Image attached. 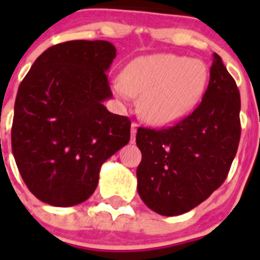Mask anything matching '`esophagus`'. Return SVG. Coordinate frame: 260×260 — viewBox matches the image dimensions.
I'll return each instance as SVG.
<instances>
[{
	"instance_id": "obj_1",
	"label": "esophagus",
	"mask_w": 260,
	"mask_h": 260,
	"mask_svg": "<svg viewBox=\"0 0 260 260\" xmlns=\"http://www.w3.org/2000/svg\"><path fill=\"white\" fill-rule=\"evenodd\" d=\"M137 128H138V123L133 122L132 123V142L135 141V134H137Z\"/></svg>"
}]
</instances>
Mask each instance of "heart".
I'll return each instance as SVG.
<instances>
[{
	"label": "heart",
	"mask_w": 260,
	"mask_h": 260,
	"mask_svg": "<svg viewBox=\"0 0 260 260\" xmlns=\"http://www.w3.org/2000/svg\"><path fill=\"white\" fill-rule=\"evenodd\" d=\"M208 69L199 59L156 53L133 59L114 83L122 100L141 98L139 110L153 125H171L194 109L204 93Z\"/></svg>",
	"instance_id": "b5f03b06"
}]
</instances>
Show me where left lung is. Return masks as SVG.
<instances>
[{
    "label": "left lung",
    "instance_id": "obj_1",
    "mask_svg": "<svg viewBox=\"0 0 260 260\" xmlns=\"http://www.w3.org/2000/svg\"><path fill=\"white\" fill-rule=\"evenodd\" d=\"M240 110L237 84L213 53L210 83L197 109L171 127L138 128V194L147 207L182 215L219 189L240 143Z\"/></svg>",
    "mask_w": 260,
    "mask_h": 260
}]
</instances>
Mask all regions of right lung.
<instances>
[{
	"label": "right lung",
	"instance_id": "add662e5",
	"mask_svg": "<svg viewBox=\"0 0 260 260\" xmlns=\"http://www.w3.org/2000/svg\"><path fill=\"white\" fill-rule=\"evenodd\" d=\"M116 48L73 40L48 48L18 88L11 150L29 191L70 207L93 194L103 162L130 141V119L110 113L108 83Z\"/></svg>",
	"mask_w": 260,
	"mask_h": 260
}]
</instances>
